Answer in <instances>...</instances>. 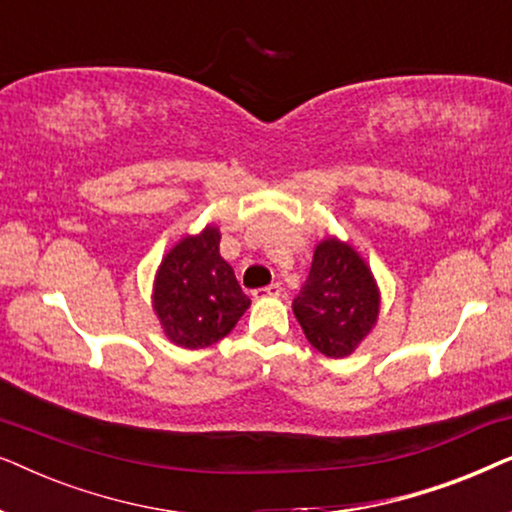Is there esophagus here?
I'll return each instance as SVG.
<instances>
[{
	"instance_id": "esophagus-1",
	"label": "esophagus",
	"mask_w": 512,
	"mask_h": 512,
	"mask_svg": "<svg viewBox=\"0 0 512 512\" xmlns=\"http://www.w3.org/2000/svg\"><path fill=\"white\" fill-rule=\"evenodd\" d=\"M282 293V284L272 282L270 286H263V289L254 291V298H265V296H279Z\"/></svg>"
}]
</instances>
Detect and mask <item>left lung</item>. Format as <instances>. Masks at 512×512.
Segmentation results:
<instances>
[{"mask_svg":"<svg viewBox=\"0 0 512 512\" xmlns=\"http://www.w3.org/2000/svg\"><path fill=\"white\" fill-rule=\"evenodd\" d=\"M380 310L368 265L340 240H324L314 251L310 275L293 298L305 338L317 352L342 359L366 338Z\"/></svg>","mask_w":512,"mask_h":512,"instance_id":"1","label":"left lung"}]
</instances>
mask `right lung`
Instances as JSON below:
<instances>
[{
	"instance_id": "right-lung-1",
	"label": "right lung",
	"mask_w": 512,
	"mask_h": 512,
	"mask_svg": "<svg viewBox=\"0 0 512 512\" xmlns=\"http://www.w3.org/2000/svg\"><path fill=\"white\" fill-rule=\"evenodd\" d=\"M219 230L205 228L184 237L163 258L153 310L174 345L200 349L233 331L251 300L237 284L235 272L219 254Z\"/></svg>"
}]
</instances>
